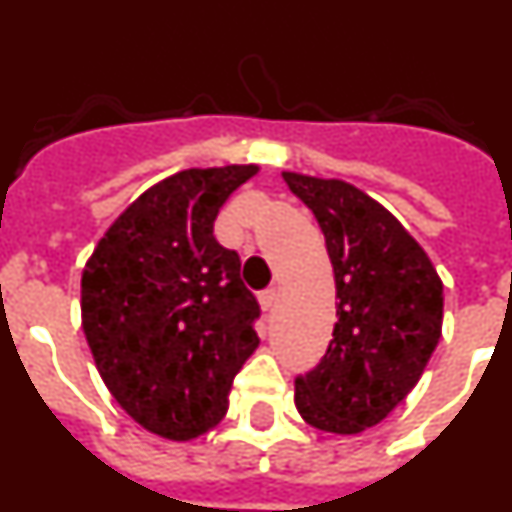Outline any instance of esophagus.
Segmentation results:
<instances>
[{
    "label": "esophagus",
    "mask_w": 512,
    "mask_h": 512,
    "mask_svg": "<svg viewBox=\"0 0 512 512\" xmlns=\"http://www.w3.org/2000/svg\"><path fill=\"white\" fill-rule=\"evenodd\" d=\"M274 302H277V289H264L259 295V305L264 312H269L274 307Z\"/></svg>",
    "instance_id": "obj_1"
}]
</instances>
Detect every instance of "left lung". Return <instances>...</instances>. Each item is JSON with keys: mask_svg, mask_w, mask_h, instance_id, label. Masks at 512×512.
Here are the masks:
<instances>
[{"mask_svg": "<svg viewBox=\"0 0 512 512\" xmlns=\"http://www.w3.org/2000/svg\"><path fill=\"white\" fill-rule=\"evenodd\" d=\"M282 176L323 230L338 300L333 341L295 382V405L312 428L356 436L382 423L423 377L441 338L443 282L405 225L359 187Z\"/></svg>", "mask_w": 512, "mask_h": 512, "instance_id": "8db88e82", "label": "left lung"}]
</instances>
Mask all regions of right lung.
<instances>
[{
  "label": "right lung",
  "mask_w": 512,
  "mask_h": 512,
  "mask_svg": "<svg viewBox=\"0 0 512 512\" xmlns=\"http://www.w3.org/2000/svg\"><path fill=\"white\" fill-rule=\"evenodd\" d=\"M256 164L184 169L117 215L81 271V328L110 395L140 428L192 441L228 413L259 348V302L241 259L212 235Z\"/></svg>",
  "instance_id": "obj_1"
}]
</instances>
